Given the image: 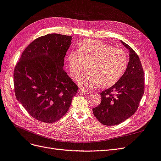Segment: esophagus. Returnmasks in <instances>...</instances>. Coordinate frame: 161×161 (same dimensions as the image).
Returning <instances> with one entry per match:
<instances>
[{"label":"esophagus","instance_id":"esophagus-1","mask_svg":"<svg viewBox=\"0 0 161 161\" xmlns=\"http://www.w3.org/2000/svg\"><path fill=\"white\" fill-rule=\"evenodd\" d=\"M79 92H81V93H83V94H88V93H91V92L86 91V90H85V89H80L79 90Z\"/></svg>","mask_w":161,"mask_h":161}]
</instances>
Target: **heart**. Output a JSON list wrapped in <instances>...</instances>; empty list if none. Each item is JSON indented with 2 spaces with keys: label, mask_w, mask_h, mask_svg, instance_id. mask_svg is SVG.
<instances>
[{
  "label": "heart",
  "mask_w": 161,
  "mask_h": 161,
  "mask_svg": "<svg viewBox=\"0 0 161 161\" xmlns=\"http://www.w3.org/2000/svg\"><path fill=\"white\" fill-rule=\"evenodd\" d=\"M66 61L73 79L81 75L85 64L88 62V71L81 82L89 88L115 85L124 76L128 66V58L124 51L91 39L82 40L78 50L68 53Z\"/></svg>",
  "instance_id": "heart-1"
}]
</instances>
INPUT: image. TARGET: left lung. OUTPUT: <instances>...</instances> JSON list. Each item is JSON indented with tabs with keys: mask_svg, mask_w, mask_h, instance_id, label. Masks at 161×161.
Masks as SVG:
<instances>
[{
	"mask_svg": "<svg viewBox=\"0 0 161 161\" xmlns=\"http://www.w3.org/2000/svg\"><path fill=\"white\" fill-rule=\"evenodd\" d=\"M130 51L128 69L119 80L101 92L102 101L92 109L95 118L105 125H118L134 114L144 91L143 68L137 53L121 41Z\"/></svg>",
	"mask_w": 161,
	"mask_h": 161,
	"instance_id": "obj_1",
	"label": "left lung"
}]
</instances>
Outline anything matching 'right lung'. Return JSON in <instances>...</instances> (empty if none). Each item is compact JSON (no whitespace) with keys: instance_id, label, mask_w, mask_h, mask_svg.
Wrapping results in <instances>:
<instances>
[{"instance_id":"obj_1","label":"right lung","mask_w":161,"mask_h":161,"mask_svg":"<svg viewBox=\"0 0 161 161\" xmlns=\"http://www.w3.org/2000/svg\"><path fill=\"white\" fill-rule=\"evenodd\" d=\"M72 37L51 33L36 39L14 67L16 98L42 122L52 123L64 116L79 89L63 69Z\"/></svg>"}]
</instances>
